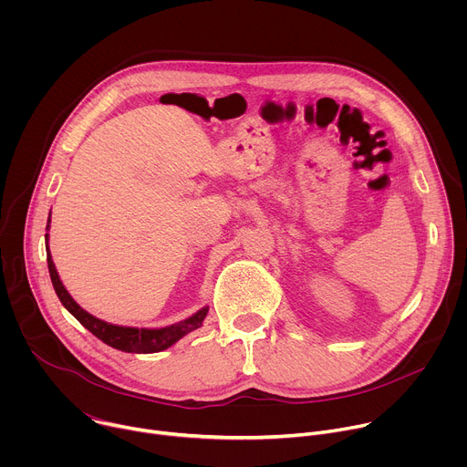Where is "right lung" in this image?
Returning a JSON list of instances; mask_svg holds the SVG:
<instances>
[{"label":"right lung","mask_w":467,"mask_h":467,"mask_svg":"<svg viewBox=\"0 0 467 467\" xmlns=\"http://www.w3.org/2000/svg\"><path fill=\"white\" fill-rule=\"evenodd\" d=\"M47 229H49V220H47ZM46 240H47V234H46ZM47 268H49V277H51L53 288H55L60 303L64 305V308L68 310L85 328H88L96 338H99L101 342H105L107 346L118 349V351H125V353L164 351L170 346H173L177 340H181L184 335H188V332L202 327V323L209 312V308L205 306L199 312H195L193 316H190L188 319L179 321L170 327H164V328H137V327L112 325L103 319H98L96 316H92L85 308H81L74 301V297L68 294V290L62 286L58 274L55 270V264L49 254V247H47Z\"/></svg>","instance_id":"1"}]
</instances>
